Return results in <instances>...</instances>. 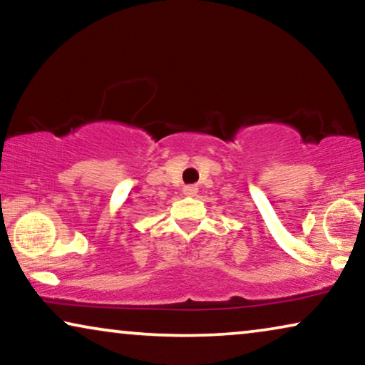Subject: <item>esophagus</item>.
Instances as JSON below:
<instances>
[{"label":"esophagus","mask_w":365,"mask_h":365,"mask_svg":"<svg viewBox=\"0 0 365 365\" xmlns=\"http://www.w3.org/2000/svg\"><path fill=\"white\" fill-rule=\"evenodd\" d=\"M183 193L187 195V197H195V195L198 193V188L195 187V185H187V187H183Z\"/></svg>","instance_id":"esophagus-1"}]
</instances>
